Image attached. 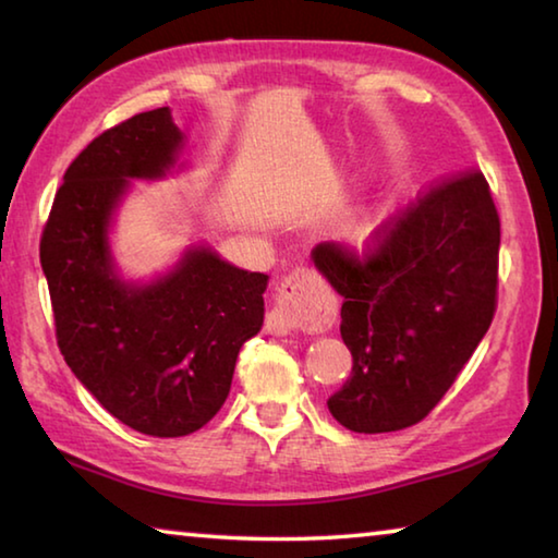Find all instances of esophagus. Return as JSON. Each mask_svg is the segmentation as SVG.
I'll list each match as a JSON object with an SVG mask.
<instances>
[{
    "label": "esophagus",
    "instance_id": "esophagus-1",
    "mask_svg": "<svg viewBox=\"0 0 558 558\" xmlns=\"http://www.w3.org/2000/svg\"><path fill=\"white\" fill-rule=\"evenodd\" d=\"M337 319V305L329 290L317 280L313 270L300 268L282 280L276 307L266 317L270 335H290L302 329L307 335L329 332Z\"/></svg>",
    "mask_w": 558,
    "mask_h": 558
}]
</instances>
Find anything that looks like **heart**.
<instances>
[{"label": "heart", "instance_id": "b5f03b06", "mask_svg": "<svg viewBox=\"0 0 558 558\" xmlns=\"http://www.w3.org/2000/svg\"><path fill=\"white\" fill-rule=\"evenodd\" d=\"M384 219H386L384 209L374 214L354 216V219H349L339 226V239H342V243L349 245L352 251H359V253L369 251L376 243V239H379Z\"/></svg>", "mask_w": 558, "mask_h": 558}]
</instances>
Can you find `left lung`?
<instances>
[{"mask_svg":"<svg viewBox=\"0 0 558 558\" xmlns=\"http://www.w3.org/2000/svg\"><path fill=\"white\" fill-rule=\"evenodd\" d=\"M497 253L499 216L480 172L433 189L364 260L317 245L354 364L327 401L344 428L391 433L426 418L493 323Z\"/></svg>","mask_w":558,"mask_h":558,"instance_id":"obj_1","label":"left lung"}]
</instances>
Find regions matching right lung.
I'll return each instance as SVG.
<instances>
[{
  "label": "right lung",
  "mask_w": 558,
  "mask_h": 558,
  "mask_svg": "<svg viewBox=\"0 0 558 558\" xmlns=\"http://www.w3.org/2000/svg\"><path fill=\"white\" fill-rule=\"evenodd\" d=\"M172 110L120 122L65 169L41 239L61 354L98 403L145 436L179 438L221 409L241 347L263 327L266 272L192 243L149 280L125 278L112 226L132 182L186 165Z\"/></svg>",
  "instance_id": "1"
}]
</instances>
